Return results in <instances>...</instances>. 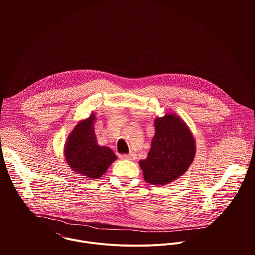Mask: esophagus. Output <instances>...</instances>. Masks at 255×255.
I'll use <instances>...</instances> for the list:
<instances>
[{
  "label": "esophagus",
  "instance_id": "obj_1",
  "mask_svg": "<svg viewBox=\"0 0 255 255\" xmlns=\"http://www.w3.org/2000/svg\"><path fill=\"white\" fill-rule=\"evenodd\" d=\"M120 158L122 159H129V160H134L135 159V154L130 153V154H121Z\"/></svg>",
  "mask_w": 255,
  "mask_h": 255
}]
</instances>
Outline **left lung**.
Wrapping results in <instances>:
<instances>
[{
    "label": "left lung",
    "instance_id": "obj_1",
    "mask_svg": "<svg viewBox=\"0 0 255 255\" xmlns=\"http://www.w3.org/2000/svg\"><path fill=\"white\" fill-rule=\"evenodd\" d=\"M155 133L147 157L140 160L145 181L168 185L183 175L196 156V140L187 123L175 113L154 119Z\"/></svg>",
    "mask_w": 255,
    "mask_h": 255
}]
</instances>
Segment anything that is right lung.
Segmentation results:
<instances>
[{
    "mask_svg": "<svg viewBox=\"0 0 255 255\" xmlns=\"http://www.w3.org/2000/svg\"><path fill=\"white\" fill-rule=\"evenodd\" d=\"M96 114L81 120L66 138L63 154L75 172L85 178H99L117 156L108 146H100L95 133Z\"/></svg>",
    "mask_w": 255,
    "mask_h": 255,
    "instance_id": "right-lung-1",
    "label": "right lung"
}]
</instances>
